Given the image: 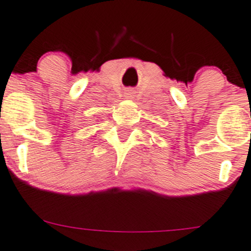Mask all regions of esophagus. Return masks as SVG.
<instances>
[{
	"mask_svg": "<svg viewBox=\"0 0 251 251\" xmlns=\"http://www.w3.org/2000/svg\"><path fill=\"white\" fill-rule=\"evenodd\" d=\"M133 96H135V92H133L132 90H127L125 92V97L126 98H130V100H131V98H133Z\"/></svg>",
	"mask_w": 251,
	"mask_h": 251,
	"instance_id": "esophagus-1",
	"label": "esophagus"
}]
</instances>
